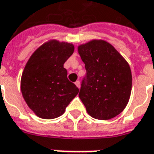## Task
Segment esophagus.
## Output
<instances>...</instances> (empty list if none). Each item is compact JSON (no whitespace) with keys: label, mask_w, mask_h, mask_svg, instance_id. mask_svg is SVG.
I'll return each instance as SVG.
<instances>
[{"label":"esophagus","mask_w":154,"mask_h":154,"mask_svg":"<svg viewBox=\"0 0 154 154\" xmlns=\"http://www.w3.org/2000/svg\"><path fill=\"white\" fill-rule=\"evenodd\" d=\"M75 85H76L78 88H80V82H79V81H77V82H75Z\"/></svg>","instance_id":"34e87169"}]
</instances>
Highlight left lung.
Returning <instances> with one entry per match:
<instances>
[{
	"label": "left lung",
	"mask_w": 154,
	"mask_h": 154,
	"mask_svg": "<svg viewBox=\"0 0 154 154\" xmlns=\"http://www.w3.org/2000/svg\"><path fill=\"white\" fill-rule=\"evenodd\" d=\"M87 76L79 97L87 113L97 119H112L129 102L132 74L127 61L108 42L93 39L77 48Z\"/></svg>",
	"instance_id": "obj_1"
}]
</instances>
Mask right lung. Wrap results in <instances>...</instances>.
Returning a JSON list of instances; mask_svg holds the SVG:
<instances>
[{"label": "right lung", "instance_id": "right-lung-1", "mask_svg": "<svg viewBox=\"0 0 154 154\" xmlns=\"http://www.w3.org/2000/svg\"><path fill=\"white\" fill-rule=\"evenodd\" d=\"M73 52L72 44L52 39L38 47L25 65L20 81L22 96L39 118L62 116L79 92L63 67Z\"/></svg>", "mask_w": 154, "mask_h": 154}]
</instances>
